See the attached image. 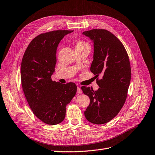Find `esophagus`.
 <instances>
[{"mask_svg":"<svg viewBox=\"0 0 155 155\" xmlns=\"http://www.w3.org/2000/svg\"><path fill=\"white\" fill-rule=\"evenodd\" d=\"M77 92L78 93V94H82V93H83L82 90L81 89V88L79 87V86L77 88Z\"/></svg>","mask_w":155,"mask_h":155,"instance_id":"esophagus-1","label":"esophagus"}]
</instances>
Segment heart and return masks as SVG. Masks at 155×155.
I'll list each match as a JSON object with an SVG mask.
<instances>
[{
    "label": "heart",
    "mask_w": 155,
    "mask_h": 155,
    "mask_svg": "<svg viewBox=\"0 0 155 155\" xmlns=\"http://www.w3.org/2000/svg\"><path fill=\"white\" fill-rule=\"evenodd\" d=\"M78 48H90L88 42L83 40H78L76 42V49Z\"/></svg>",
    "instance_id": "heart-1"
}]
</instances>
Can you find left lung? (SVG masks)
Here are the masks:
<instances>
[{"instance_id":"1","label":"left lung","mask_w":155,"mask_h":155,"mask_svg":"<svg viewBox=\"0 0 155 155\" xmlns=\"http://www.w3.org/2000/svg\"><path fill=\"white\" fill-rule=\"evenodd\" d=\"M94 43V60L90 71L99 88L94 91L82 86L90 99L84 111L86 119L97 125L106 123L118 114L124 105L131 79V68L126 49L121 42L109 31L93 29L83 32Z\"/></svg>"}]
</instances>
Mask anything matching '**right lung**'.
Returning a JSON list of instances; mask_svg holds the SVG:
<instances>
[{
	"instance_id": "obj_1",
	"label": "right lung",
	"mask_w": 155,
	"mask_h": 155,
	"mask_svg": "<svg viewBox=\"0 0 155 155\" xmlns=\"http://www.w3.org/2000/svg\"><path fill=\"white\" fill-rule=\"evenodd\" d=\"M73 30H54L39 35L30 42L22 58L20 75L25 96L34 114L48 125L64 120L66 106L75 96V83L53 81L57 47Z\"/></svg>"
}]
</instances>
